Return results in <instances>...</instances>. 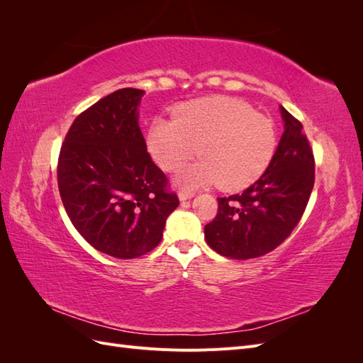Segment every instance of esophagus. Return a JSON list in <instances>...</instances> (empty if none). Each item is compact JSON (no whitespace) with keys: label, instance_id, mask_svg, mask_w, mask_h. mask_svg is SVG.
Instances as JSON below:
<instances>
[{"label":"esophagus","instance_id":"obj_1","mask_svg":"<svg viewBox=\"0 0 363 363\" xmlns=\"http://www.w3.org/2000/svg\"><path fill=\"white\" fill-rule=\"evenodd\" d=\"M192 196H194V192H192V191H188V189H180V191H179V199H180V201L189 200V199H192Z\"/></svg>","mask_w":363,"mask_h":363}]
</instances>
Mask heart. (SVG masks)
<instances>
[{"instance_id": "1", "label": "heart", "mask_w": 363, "mask_h": 363, "mask_svg": "<svg viewBox=\"0 0 363 363\" xmlns=\"http://www.w3.org/2000/svg\"><path fill=\"white\" fill-rule=\"evenodd\" d=\"M150 155L164 171H175L203 156L179 175L195 188L219 183L225 191L244 189L267 171L277 150V128L267 115L232 96H207L179 106L174 119L157 118L147 135Z\"/></svg>"}]
</instances>
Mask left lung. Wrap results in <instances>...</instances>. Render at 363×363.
<instances>
[{
    "label": "left lung",
    "instance_id": "1",
    "mask_svg": "<svg viewBox=\"0 0 363 363\" xmlns=\"http://www.w3.org/2000/svg\"><path fill=\"white\" fill-rule=\"evenodd\" d=\"M284 131L269 167L242 194L218 199V213L204 227L218 255L247 260L277 248L300 219L315 183V159L303 124L280 106Z\"/></svg>",
    "mask_w": 363,
    "mask_h": 363
}]
</instances>
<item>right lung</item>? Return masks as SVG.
<instances>
[{"instance_id": "add662e5", "label": "right lung", "mask_w": 363, "mask_h": 363, "mask_svg": "<svg viewBox=\"0 0 363 363\" xmlns=\"http://www.w3.org/2000/svg\"><path fill=\"white\" fill-rule=\"evenodd\" d=\"M144 91L124 87L74 119L60 148L57 184L72 225L95 250L135 259L155 250L179 206L138 124Z\"/></svg>"}]
</instances>
